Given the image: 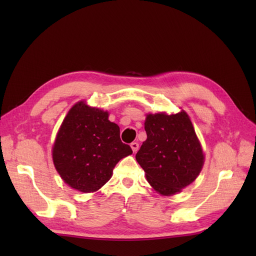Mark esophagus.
Listing matches in <instances>:
<instances>
[{"mask_svg": "<svg viewBox=\"0 0 256 256\" xmlns=\"http://www.w3.org/2000/svg\"><path fill=\"white\" fill-rule=\"evenodd\" d=\"M130 146H131V148H132L134 152H138V142H132L130 144Z\"/></svg>", "mask_w": 256, "mask_h": 256, "instance_id": "obj_1", "label": "esophagus"}]
</instances>
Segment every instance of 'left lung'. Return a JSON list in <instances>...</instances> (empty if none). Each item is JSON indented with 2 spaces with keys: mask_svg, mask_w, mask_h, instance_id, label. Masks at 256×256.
<instances>
[{
  "mask_svg": "<svg viewBox=\"0 0 256 256\" xmlns=\"http://www.w3.org/2000/svg\"><path fill=\"white\" fill-rule=\"evenodd\" d=\"M146 141L136 154L152 187L172 196L189 186L200 174L204 154L188 114H148Z\"/></svg>",
  "mask_w": 256,
  "mask_h": 256,
  "instance_id": "8db88e82",
  "label": "left lung"
}]
</instances>
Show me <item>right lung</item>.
<instances>
[{
	"label": "right lung",
	"instance_id": "add662e5",
	"mask_svg": "<svg viewBox=\"0 0 256 256\" xmlns=\"http://www.w3.org/2000/svg\"><path fill=\"white\" fill-rule=\"evenodd\" d=\"M108 112L80 102L66 115L53 146V162L63 180L81 192H94L110 180L118 162L132 154Z\"/></svg>",
	"mask_w": 256,
	"mask_h": 256
}]
</instances>
